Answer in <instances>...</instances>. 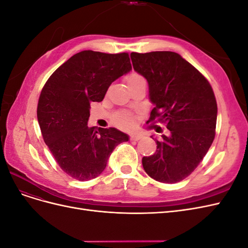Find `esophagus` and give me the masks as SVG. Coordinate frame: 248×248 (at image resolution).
Returning a JSON list of instances; mask_svg holds the SVG:
<instances>
[{
  "label": "esophagus",
  "mask_w": 248,
  "mask_h": 248,
  "mask_svg": "<svg viewBox=\"0 0 248 248\" xmlns=\"http://www.w3.org/2000/svg\"><path fill=\"white\" fill-rule=\"evenodd\" d=\"M141 138H142V136H141L140 133H133V134H131V136H130V140H139Z\"/></svg>",
  "instance_id": "esophagus-1"
}]
</instances>
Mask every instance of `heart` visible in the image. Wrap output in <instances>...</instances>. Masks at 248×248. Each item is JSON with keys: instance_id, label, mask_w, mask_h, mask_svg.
Masks as SVG:
<instances>
[{"instance_id": "1", "label": "heart", "mask_w": 248, "mask_h": 248, "mask_svg": "<svg viewBox=\"0 0 248 248\" xmlns=\"http://www.w3.org/2000/svg\"><path fill=\"white\" fill-rule=\"evenodd\" d=\"M141 81H145L144 78L141 77V74L136 71L130 72L128 76L126 77V82L129 88L138 85L139 82H141ZM115 122L120 127L130 128V127H133L136 125V119H134V117L130 114V112H120V114H118L115 117Z\"/></svg>"}]
</instances>
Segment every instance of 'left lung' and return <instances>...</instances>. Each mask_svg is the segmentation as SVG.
Masks as SVG:
<instances>
[{
    "label": "left lung",
    "mask_w": 248,
    "mask_h": 248,
    "mask_svg": "<svg viewBox=\"0 0 248 248\" xmlns=\"http://www.w3.org/2000/svg\"><path fill=\"white\" fill-rule=\"evenodd\" d=\"M133 68L149 84L155 104L148 122L166 124L170 136L155 140L156 152L142 157L147 174L177 183L198 168L215 138L217 103L208 79L174 51L131 52Z\"/></svg>",
    "instance_id": "left-lung-1"
}]
</instances>
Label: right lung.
Here are the masks:
<instances>
[{"label":"right lung","mask_w":248,"mask_h":248,"mask_svg":"<svg viewBox=\"0 0 248 248\" xmlns=\"http://www.w3.org/2000/svg\"><path fill=\"white\" fill-rule=\"evenodd\" d=\"M128 52L82 50L51 74L37 106L42 138L59 167L78 181L100 175L114 149L128 136L88 127L90 103L100 102L108 87L130 71Z\"/></svg>","instance_id":"right-lung-1"}]
</instances>
